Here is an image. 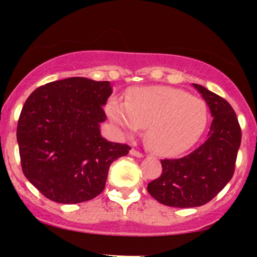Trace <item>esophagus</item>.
<instances>
[{"mask_svg": "<svg viewBox=\"0 0 257 257\" xmlns=\"http://www.w3.org/2000/svg\"><path fill=\"white\" fill-rule=\"evenodd\" d=\"M131 155L132 156H135V157H143L144 153H141L140 151H138L137 149H132L131 150Z\"/></svg>", "mask_w": 257, "mask_h": 257, "instance_id": "obj_1", "label": "esophagus"}]
</instances>
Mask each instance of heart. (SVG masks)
I'll use <instances>...</instances> for the list:
<instances>
[{
  "label": "heart",
  "mask_w": 257,
  "mask_h": 257,
  "mask_svg": "<svg viewBox=\"0 0 257 257\" xmlns=\"http://www.w3.org/2000/svg\"><path fill=\"white\" fill-rule=\"evenodd\" d=\"M108 117L128 134L146 126V145L159 156H175L196 143L208 124V106L172 87H139L126 95L125 102L112 99Z\"/></svg>",
  "instance_id": "heart-1"
}]
</instances>
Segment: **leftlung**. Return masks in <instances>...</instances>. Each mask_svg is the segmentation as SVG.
Wrapping results in <instances>:
<instances>
[{
    "mask_svg": "<svg viewBox=\"0 0 257 257\" xmlns=\"http://www.w3.org/2000/svg\"><path fill=\"white\" fill-rule=\"evenodd\" d=\"M210 108V131L205 141L184 157L162 159L163 172L147 185V191L162 204L193 208L210 202L234 174L241 129L232 106L203 85L193 84Z\"/></svg>",
    "mask_w": 257,
    "mask_h": 257,
    "instance_id": "1",
    "label": "left lung"
}]
</instances>
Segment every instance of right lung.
I'll list each match as a JSON object with an SVG mask.
<instances>
[{
  "instance_id": "right-lung-1",
  "label": "right lung",
  "mask_w": 257,
  "mask_h": 257,
  "mask_svg": "<svg viewBox=\"0 0 257 257\" xmlns=\"http://www.w3.org/2000/svg\"><path fill=\"white\" fill-rule=\"evenodd\" d=\"M112 94L108 81L70 77L41 85L17 126L22 169L46 198L76 204L104 191L111 163L131 146L105 140L99 124Z\"/></svg>"
}]
</instances>
